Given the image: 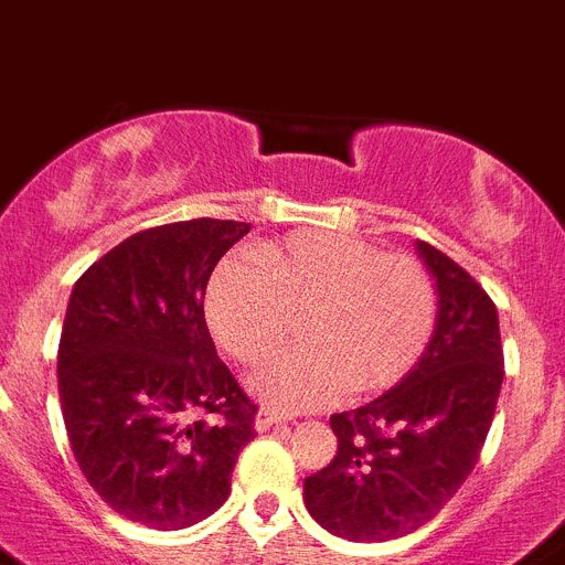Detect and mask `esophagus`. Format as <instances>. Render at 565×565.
Wrapping results in <instances>:
<instances>
[{
    "instance_id": "34e87169",
    "label": "esophagus",
    "mask_w": 565,
    "mask_h": 565,
    "mask_svg": "<svg viewBox=\"0 0 565 565\" xmlns=\"http://www.w3.org/2000/svg\"><path fill=\"white\" fill-rule=\"evenodd\" d=\"M281 422H284V416H278L276 411H264L262 408L256 414V430H262V434H264V430H270L273 425H281Z\"/></svg>"
}]
</instances>
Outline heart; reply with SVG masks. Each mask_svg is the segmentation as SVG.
<instances>
[{"mask_svg":"<svg viewBox=\"0 0 565 565\" xmlns=\"http://www.w3.org/2000/svg\"><path fill=\"white\" fill-rule=\"evenodd\" d=\"M207 323L231 358L256 363L303 315L307 345L276 352L250 388L278 411L338 403L345 388L380 391L403 380L428 345L436 292L408 253H383L349 233L307 231L233 256L207 284Z\"/></svg>","mask_w":565,"mask_h":565,"instance_id":"heart-1","label":"heart"}]
</instances>
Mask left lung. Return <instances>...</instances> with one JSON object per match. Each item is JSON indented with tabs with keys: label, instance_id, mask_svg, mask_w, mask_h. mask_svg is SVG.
I'll use <instances>...</instances> for the list:
<instances>
[{
	"label": "left lung",
	"instance_id": "1",
	"mask_svg": "<svg viewBox=\"0 0 565 565\" xmlns=\"http://www.w3.org/2000/svg\"><path fill=\"white\" fill-rule=\"evenodd\" d=\"M416 253L439 295L434 334L394 388L329 419L338 454L303 481L309 515L345 541L383 543L428 523L479 461L504 383L490 295L428 242Z\"/></svg>",
	"mask_w": 565,
	"mask_h": 565
}]
</instances>
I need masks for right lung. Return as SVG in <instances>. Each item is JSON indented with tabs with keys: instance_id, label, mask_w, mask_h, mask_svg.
<instances>
[{
	"instance_id": "1",
	"label": "right lung",
	"mask_w": 565,
	"mask_h": 565,
	"mask_svg": "<svg viewBox=\"0 0 565 565\" xmlns=\"http://www.w3.org/2000/svg\"><path fill=\"white\" fill-rule=\"evenodd\" d=\"M247 222L140 231L75 281L58 343V396L75 461L118 515L185 530L231 495L256 405L205 323L213 267Z\"/></svg>"
}]
</instances>
